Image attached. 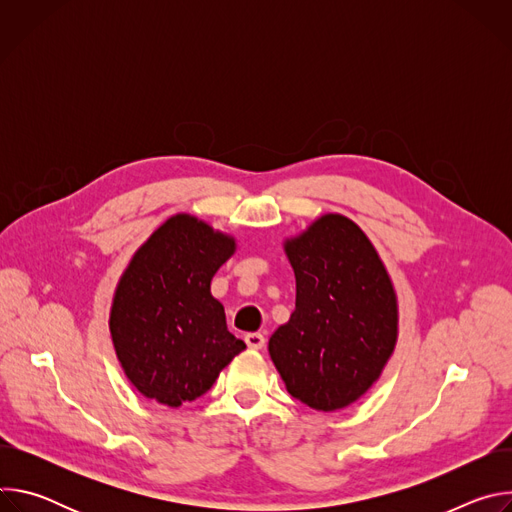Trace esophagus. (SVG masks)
<instances>
[{
  "mask_svg": "<svg viewBox=\"0 0 512 512\" xmlns=\"http://www.w3.org/2000/svg\"><path fill=\"white\" fill-rule=\"evenodd\" d=\"M245 342L249 348L259 350L265 346V336L261 332H249V334H245Z\"/></svg>",
  "mask_w": 512,
  "mask_h": 512,
  "instance_id": "obj_1",
  "label": "esophagus"
}]
</instances>
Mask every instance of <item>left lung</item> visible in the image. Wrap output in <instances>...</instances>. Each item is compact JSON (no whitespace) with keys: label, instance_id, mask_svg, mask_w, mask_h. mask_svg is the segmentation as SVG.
Here are the masks:
<instances>
[{"label":"left lung","instance_id":"8db88e82","mask_svg":"<svg viewBox=\"0 0 512 512\" xmlns=\"http://www.w3.org/2000/svg\"><path fill=\"white\" fill-rule=\"evenodd\" d=\"M296 310L269 338L285 389L316 411L352 405L381 377L399 336L391 275L371 239L338 212L283 241Z\"/></svg>","mask_w":512,"mask_h":512}]
</instances>
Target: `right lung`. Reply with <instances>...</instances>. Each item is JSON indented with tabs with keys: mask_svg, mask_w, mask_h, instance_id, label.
<instances>
[{
	"mask_svg": "<svg viewBox=\"0 0 512 512\" xmlns=\"http://www.w3.org/2000/svg\"><path fill=\"white\" fill-rule=\"evenodd\" d=\"M235 237L180 212L131 257L113 294L109 330L121 369L148 399L180 407L204 395L245 342L210 294Z\"/></svg>",
	"mask_w": 512,
	"mask_h": 512,
	"instance_id": "add662e5",
	"label": "right lung"
}]
</instances>
